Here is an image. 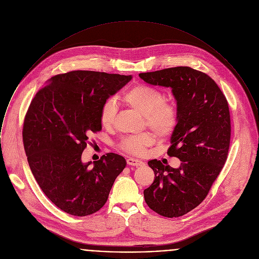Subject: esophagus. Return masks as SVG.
<instances>
[{
    "label": "esophagus",
    "instance_id": "obj_1",
    "mask_svg": "<svg viewBox=\"0 0 259 259\" xmlns=\"http://www.w3.org/2000/svg\"><path fill=\"white\" fill-rule=\"evenodd\" d=\"M127 164H128V165H131V166H136V167H138V166L144 165V162L141 161V160H139V159L128 158V159H127Z\"/></svg>",
    "mask_w": 259,
    "mask_h": 259
}]
</instances>
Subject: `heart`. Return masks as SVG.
<instances>
[{"instance_id": "b5f03b06", "label": "heart", "mask_w": 259, "mask_h": 259, "mask_svg": "<svg viewBox=\"0 0 259 259\" xmlns=\"http://www.w3.org/2000/svg\"><path fill=\"white\" fill-rule=\"evenodd\" d=\"M122 102L144 116L148 128L157 137L168 136L178 123L176 105L164 101L163 94L155 88L139 84L122 95ZM117 114V106L113 100L103 104L100 111V122L104 128H111ZM154 138L148 133L124 138L120 148L132 154H142L152 144Z\"/></svg>"}]
</instances>
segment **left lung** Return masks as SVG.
<instances>
[{"label":"left lung","instance_id":"left-lung-1","mask_svg":"<svg viewBox=\"0 0 259 259\" xmlns=\"http://www.w3.org/2000/svg\"><path fill=\"white\" fill-rule=\"evenodd\" d=\"M139 77L150 85L171 88L176 100L178 123L167 154L179 158L181 164L173 168L150 160L155 178L144 190V198L156 213L179 217L205 199L226 161L231 132L228 103L214 80L190 67Z\"/></svg>","mask_w":259,"mask_h":259}]
</instances>
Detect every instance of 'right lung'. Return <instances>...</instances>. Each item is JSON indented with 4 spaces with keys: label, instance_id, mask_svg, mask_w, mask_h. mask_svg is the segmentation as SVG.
<instances>
[{
    "label": "right lung",
    "instance_id": "add662e5",
    "mask_svg": "<svg viewBox=\"0 0 259 259\" xmlns=\"http://www.w3.org/2000/svg\"><path fill=\"white\" fill-rule=\"evenodd\" d=\"M132 79L131 75L72 71L52 77L28 109L23 141L31 171L53 203L74 216H87L106 203L126 166L115 153L84 163L92 132L102 129L103 104Z\"/></svg>",
    "mask_w": 259,
    "mask_h": 259
}]
</instances>
